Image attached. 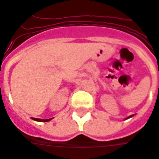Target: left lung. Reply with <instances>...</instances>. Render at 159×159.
<instances>
[{"instance_id":"1","label":"left lung","mask_w":159,"mask_h":159,"mask_svg":"<svg viewBox=\"0 0 159 159\" xmlns=\"http://www.w3.org/2000/svg\"><path fill=\"white\" fill-rule=\"evenodd\" d=\"M133 117V115H131V116H129V117H127V118H130V117Z\"/></svg>"}]
</instances>
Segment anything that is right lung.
Listing matches in <instances>:
<instances>
[{"mask_svg":"<svg viewBox=\"0 0 159 159\" xmlns=\"http://www.w3.org/2000/svg\"><path fill=\"white\" fill-rule=\"evenodd\" d=\"M32 119L35 120V121H37V122H49L52 118H50V119H41V118H35V117H32Z\"/></svg>","mask_w":159,"mask_h":159,"instance_id":"obj_1","label":"right lung"}]
</instances>
